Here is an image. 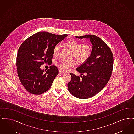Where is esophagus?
<instances>
[{
	"mask_svg": "<svg viewBox=\"0 0 134 134\" xmlns=\"http://www.w3.org/2000/svg\"><path fill=\"white\" fill-rule=\"evenodd\" d=\"M59 73L61 74H64L65 73L63 72V71H62V70H59Z\"/></svg>",
	"mask_w": 134,
	"mask_h": 134,
	"instance_id": "34e87169",
	"label": "esophagus"
}]
</instances>
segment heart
Returning a JSON list of instances; mask_svg holds the SVG:
<instances>
[{
  "instance_id": "heart-1",
  "label": "heart",
  "mask_w": 134,
  "mask_h": 134,
  "mask_svg": "<svg viewBox=\"0 0 134 134\" xmlns=\"http://www.w3.org/2000/svg\"><path fill=\"white\" fill-rule=\"evenodd\" d=\"M64 45L72 51V56L81 64L87 62L91 57L92 49L88 44H82L81 42L75 39H71L65 41ZM59 47L58 45L54 46L53 49L54 56L57 57L59 53ZM73 62L62 61L59 65V67L62 71L66 72L70 70L71 68L75 66Z\"/></svg>"
}]
</instances>
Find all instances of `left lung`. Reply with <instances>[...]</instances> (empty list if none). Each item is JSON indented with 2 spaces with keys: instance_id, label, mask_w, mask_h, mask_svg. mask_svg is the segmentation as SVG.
<instances>
[{
  "instance_id": "1",
  "label": "left lung",
  "mask_w": 134,
  "mask_h": 134,
  "mask_svg": "<svg viewBox=\"0 0 134 134\" xmlns=\"http://www.w3.org/2000/svg\"><path fill=\"white\" fill-rule=\"evenodd\" d=\"M76 37L89 38L92 44V54L87 62L76 69L82 76L70 73L71 80L67 86L70 93L75 97L87 99L96 96L108 82L112 74L114 56L108 46L96 35Z\"/></svg>"
}]
</instances>
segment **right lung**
Instances as JSON below:
<instances>
[{
    "label": "right lung",
    "mask_w": 134,
    "mask_h": 134,
    "mask_svg": "<svg viewBox=\"0 0 134 134\" xmlns=\"http://www.w3.org/2000/svg\"><path fill=\"white\" fill-rule=\"evenodd\" d=\"M67 36V34L38 32L21 44L16 57L17 72L21 83L27 91L39 95L50 88L58 74V69L52 65L44 72L40 67L46 62H52L54 46Z\"/></svg>",
    "instance_id": "1"
}]
</instances>
